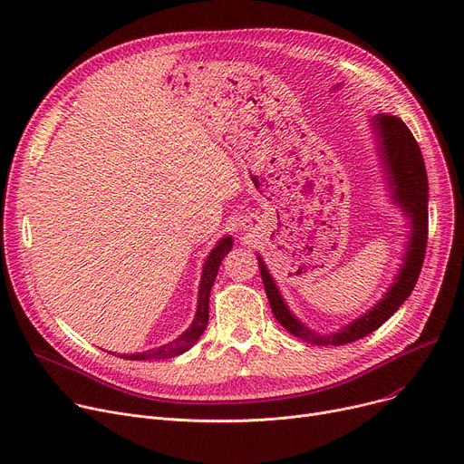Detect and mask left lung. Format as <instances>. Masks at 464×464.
Returning <instances> with one entry per match:
<instances>
[{
	"label": "left lung",
	"mask_w": 464,
	"mask_h": 464,
	"mask_svg": "<svg viewBox=\"0 0 464 464\" xmlns=\"http://www.w3.org/2000/svg\"><path fill=\"white\" fill-rule=\"evenodd\" d=\"M374 128L378 130L380 142H382V156L383 163L389 170V179H392V186L395 189L393 198L408 216L411 218V238L408 245L406 259L401 269V275L397 276L392 289L387 291L385 297L359 320L346 325L343 331L333 334H318L312 329L304 327L297 318L291 314L282 301L278 287L275 285L269 271L265 269V265L259 259V271L261 280L265 285V294L269 297L271 310L278 324L289 331L294 336L304 340L308 344L315 346H343L355 343V340L371 334L376 331L382 324H385L392 315L399 310V306L410 297L413 285H416L423 259L427 250V235H429V210H427V198H429V184H427V170L425 161L420 150L418 140L413 139L411 131L404 121L395 114H378L374 118Z\"/></svg>",
	"instance_id": "left-lung-1"
}]
</instances>
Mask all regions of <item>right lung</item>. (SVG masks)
<instances>
[{
  "label": "right lung",
  "instance_id": "right-lung-1",
  "mask_svg": "<svg viewBox=\"0 0 464 464\" xmlns=\"http://www.w3.org/2000/svg\"><path fill=\"white\" fill-rule=\"evenodd\" d=\"M233 246V240L231 237H226L219 240V245L210 252L207 263H205V269H203V276H201V285H199V304H198V314H195L193 324L189 325L188 331H184L177 340H173L170 344L160 346L156 350H149V352H142V353H130V355H121L124 359L130 361H146V359H165V357H175L184 353L186 350H189L195 343H198V338L203 334L207 324H208V297H210V289L212 284L216 280L218 269H219V263L227 256V252Z\"/></svg>",
  "mask_w": 464,
  "mask_h": 464
}]
</instances>
